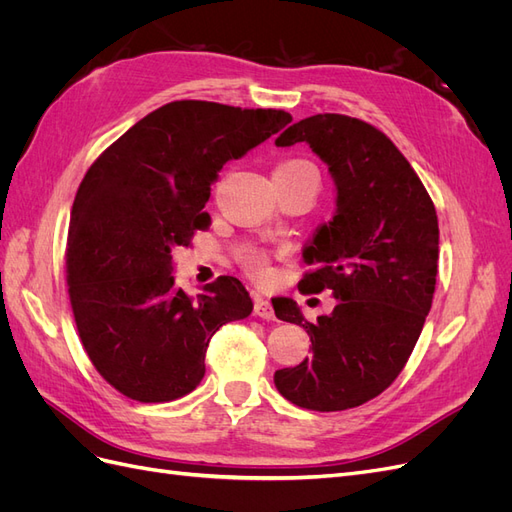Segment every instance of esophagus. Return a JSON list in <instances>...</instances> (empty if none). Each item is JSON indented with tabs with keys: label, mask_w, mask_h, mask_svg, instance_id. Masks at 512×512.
Here are the masks:
<instances>
[{
	"label": "esophagus",
	"mask_w": 512,
	"mask_h": 512,
	"mask_svg": "<svg viewBox=\"0 0 512 512\" xmlns=\"http://www.w3.org/2000/svg\"><path fill=\"white\" fill-rule=\"evenodd\" d=\"M254 314L262 320H273L275 318L271 303L265 297H260V294H256V297H254Z\"/></svg>",
	"instance_id": "esophagus-1"
}]
</instances>
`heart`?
<instances>
[{"mask_svg":"<svg viewBox=\"0 0 512 512\" xmlns=\"http://www.w3.org/2000/svg\"><path fill=\"white\" fill-rule=\"evenodd\" d=\"M275 173H314L316 175V170H314L312 164L305 162V160H290V162H284L280 168H277ZM243 262L250 271L262 273V256L258 252L247 250L243 254Z\"/></svg>","mask_w":512,"mask_h":512,"instance_id":"1","label":"heart"}]
</instances>
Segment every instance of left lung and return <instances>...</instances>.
Here are the masks:
<instances>
[{"label": "left lung", "instance_id": "1", "mask_svg": "<svg viewBox=\"0 0 512 512\" xmlns=\"http://www.w3.org/2000/svg\"><path fill=\"white\" fill-rule=\"evenodd\" d=\"M307 143L329 166L335 215L303 247L314 271L299 288L331 290L329 316L305 320L292 299L275 316L303 327L312 356L277 369L273 382L294 406L348 410L399 376L431 309L438 275V215L401 151L369 123L324 113L292 123L277 147Z\"/></svg>", "mask_w": 512, "mask_h": 512}]
</instances>
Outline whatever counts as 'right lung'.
<instances>
[{
    "instance_id": "1",
    "label": "right lung",
    "mask_w": 512,
    "mask_h": 512,
    "mask_svg": "<svg viewBox=\"0 0 512 512\" xmlns=\"http://www.w3.org/2000/svg\"><path fill=\"white\" fill-rule=\"evenodd\" d=\"M290 121L275 108L170 102L87 170L70 215L68 292L85 352L119 393L145 404L188 395L213 333L252 314L250 292L230 275L188 297L175 286L173 250L209 226L203 209L224 164Z\"/></svg>"
}]
</instances>
